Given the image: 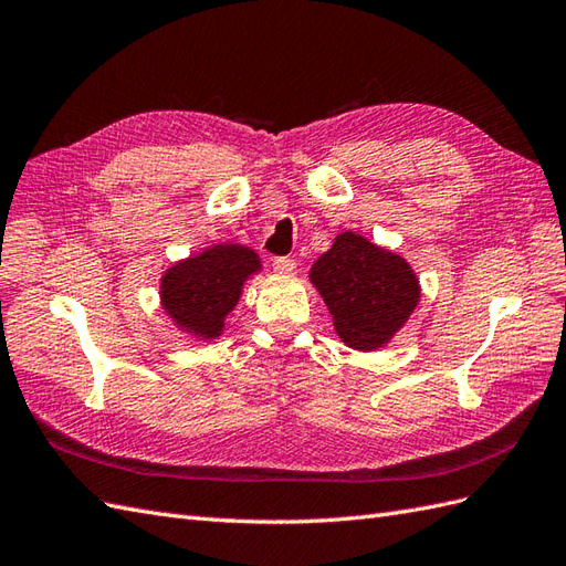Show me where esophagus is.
I'll use <instances>...</instances> for the list:
<instances>
[{"mask_svg": "<svg viewBox=\"0 0 566 566\" xmlns=\"http://www.w3.org/2000/svg\"><path fill=\"white\" fill-rule=\"evenodd\" d=\"M272 270L277 272V274H292L296 270V260L294 258H286V255L274 258L272 260Z\"/></svg>", "mask_w": 566, "mask_h": 566, "instance_id": "esophagus-1", "label": "esophagus"}]
</instances>
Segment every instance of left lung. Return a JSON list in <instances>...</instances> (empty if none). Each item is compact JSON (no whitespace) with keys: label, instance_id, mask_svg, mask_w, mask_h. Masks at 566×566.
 I'll return each mask as SVG.
<instances>
[{"label":"left lung","instance_id":"1","mask_svg":"<svg viewBox=\"0 0 566 566\" xmlns=\"http://www.w3.org/2000/svg\"><path fill=\"white\" fill-rule=\"evenodd\" d=\"M311 282L332 313L339 339L358 352L385 346L421 298L407 260L354 231H342L332 249L315 260Z\"/></svg>","mask_w":566,"mask_h":566}]
</instances>
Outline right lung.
Returning <instances> with one entry per match:
<instances>
[{
  "label": "right lung",
  "instance_id": "add662e5",
  "mask_svg": "<svg viewBox=\"0 0 566 566\" xmlns=\"http://www.w3.org/2000/svg\"><path fill=\"white\" fill-rule=\"evenodd\" d=\"M260 272V258L241 243H214L159 280V301L174 325L196 339H217L234 311L245 280Z\"/></svg>",
  "mask_w": 566,
  "mask_h": 566
}]
</instances>
